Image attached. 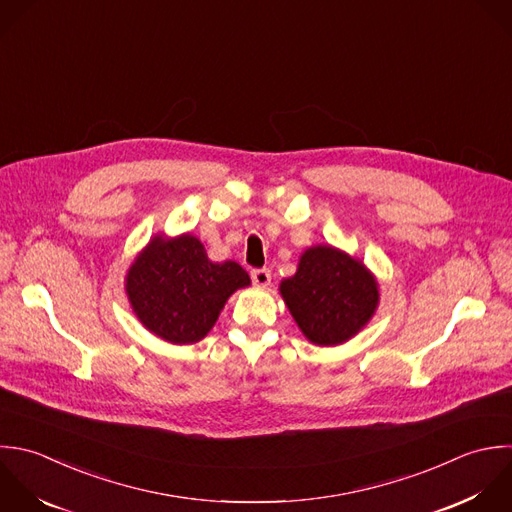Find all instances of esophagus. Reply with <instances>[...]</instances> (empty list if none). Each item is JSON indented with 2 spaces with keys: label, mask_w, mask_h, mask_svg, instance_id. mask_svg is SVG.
Returning <instances> with one entry per match:
<instances>
[{
  "label": "esophagus",
  "mask_w": 512,
  "mask_h": 512,
  "mask_svg": "<svg viewBox=\"0 0 512 512\" xmlns=\"http://www.w3.org/2000/svg\"><path fill=\"white\" fill-rule=\"evenodd\" d=\"M251 279H253L255 285L267 287L271 283V271L269 269H253L251 271Z\"/></svg>",
  "instance_id": "34e87169"
}]
</instances>
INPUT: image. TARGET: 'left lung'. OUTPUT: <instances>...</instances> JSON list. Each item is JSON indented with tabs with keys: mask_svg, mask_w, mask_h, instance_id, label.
<instances>
[{
	"mask_svg": "<svg viewBox=\"0 0 512 512\" xmlns=\"http://www.w3.org/2000/svg\"><path fill=\"white\" fill-rule=\"evenodd\" d=\"M281 295L305 337L325 347L359 333L379 301L365 265L329 245L303 253L297 273L281 283Z\"/></svg>",
	"mask_w": 512,
	"mask_h": 512,
	"instance_id": "obj_1",
	"label": "left lung"
}]
</instances>
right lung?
<instances>
[{"mask_svg": "<svg viewBox=\"0 0 512 512\" xmlns=\"http://www.w3.org/2000/svg\"><path fill=\"white\" fill-rule=\"evenodd\" d=\"M251 283L235 263H213L199 239L157 237L127 275V295L139 321L157 337L187 345L215 325L229 295Z\"/></svg>", "mask_w": 512, "mask_h": 512, "instance_id": "1", "label": "right lung"}]
</instances>
